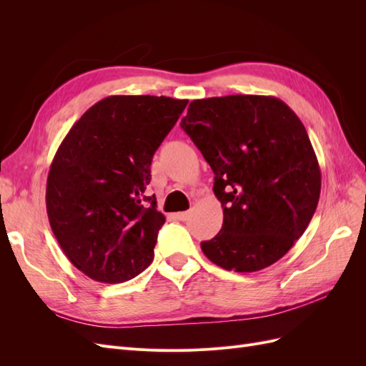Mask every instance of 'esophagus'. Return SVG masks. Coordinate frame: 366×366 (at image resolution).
Here are the masks:
<instances>
[{
    "instance_id": "1",
    "label": "esophagus",
    "mask_w": 366,
    "mask_h": 366,
    "mask_svg": "<svg viewBox=\"0 0 366 366\" xmlns=\"http://www.w3.org/2000/svg\"><path fill=\"white\" fill-rule=\"evenodd\" d=\"M175 219H180V221H186L187 218H189V214H187V212H177L175 215Z\"/></svg>"
}]
</instances>
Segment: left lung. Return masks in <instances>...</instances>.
Masks as SVG:
<instances>
[{
	"label": "left lung",
	"mask_w": 366,
	"mask_h": 366,
	"mask_svg": "<svg viewBox=\"0 0 366 366\" xmlns=\"http://www.w3.org/2000/svg\"><path fill=\"white\" fill-rule=\"evenodd\" d=\"M180 127L215 174L223 227L202 250L226 270L258 272L301 238L320 195L305 127L273 96L197 99Z\"/></svg>",
	"instance_id": "left-lung-1"
}]
</instances>
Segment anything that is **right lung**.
Returning a JSON list of instances; mask_svg holds the SVG:
<instances>
[{"label": "right lung", "instance_id": "obj_1", "mask_svg": "<svg viewBox=\"0 0 366 366\" xmlns=\"http://www.w3.org/2000/svg\"><path fill=\"white\" fill-rule=\"evenodd\" d=\"M186 105L164 96H108L54 154L49 221L65 257L88 278L125 282L152 262L164 215L156 195L145 197L151 162Z\"/></svg>", "mask_w": 366, "mask_h": 366}]
</instances>
